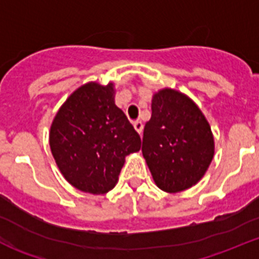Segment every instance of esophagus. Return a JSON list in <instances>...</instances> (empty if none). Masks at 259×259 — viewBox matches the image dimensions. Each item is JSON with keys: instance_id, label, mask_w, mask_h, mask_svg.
I'll use <instances>...</instances> for the list:
<instances>
[{"instance_id": "1", "label": "esophagus", "mask_w": 259, "mask_h": 259, "mask_svg": "<svg viewBox=\"0 0 259 259\" xmlns=\"http://www.w3.org/2000/svg\"><path fill=\"white\" fill-rule=\"evenodd\" d=\"M134 129L137 130V132L139 133V134H142V132H143V124H142L141 121H135L134 124Z\"/></svg>"}]
</instances>
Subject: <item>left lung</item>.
<instances>
[{
	"instance_id": "left-lung-1",
	"label": "left lung",
	"mask_w": 259,
	"mask_h": 259,
	"mask_svg": "<svg viewBox=\"0 0 259 259\" xmlns=\"http://www.w3.org/2000/svg\"><path fill=\"white\" fill-rule=\"evenodd\" d=\"M142 152L158 188L181 192L196 185L214 156L208 121L190 98L171 89L153 95Z\"/></svg>"
}]
</instances>
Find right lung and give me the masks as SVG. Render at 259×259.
<instances>
[{
    "label": "right lung",
    "instance_id": "right-lung-1",
    "mask_svg": "<svg viewBox=\"0 0 259 259\" xmlns=\"http://www.w3.org/2000/svg\"><path fill=\"white\" fill-rule=\"evenodd\" d=\"M113 94V83H86L60 107L51 124L55 162L64 178L83 192L112 190L125 156L141 150V137L115 104Z\"/></svg>",
    "mask_w": 259,
    "mask_h": 259
}]
</instances>
